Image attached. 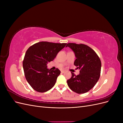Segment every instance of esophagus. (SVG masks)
<instances>
[{
  "label": "esophagus",
  "instance_id": "34e87169",
  "mask_svg": "<svg viewBox=\"0 0 123 123\" xmlns=\"http://www.w3.org/2000/svg\"><path fill=\"white\" fill-rule=\"evenodd\" d=\"M61 72H62V73H65V71H64V70H62V71H61Z\"/></svg>",
  "mask_w": 123,
  "mask_h": 123
}]
</instances>
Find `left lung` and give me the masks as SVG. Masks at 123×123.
I'll list each match as a JSON object with an SVG mask.
<instances>
[{
    "label": "left lung",
    "instance_id": "obj_1",
    "mask_svg": "<svg viewBox=\"0 0 123 123\" xmlns=\"http://www.w3.org/2000/svg\"><path fill=\"white\" fill-rule=\"evenodd\" d=\"M66 47L74 51L76 58L74 65L80 70L77 75L71 72V77L67 80L68 85L77 93H85L91 90L98 80L101 61L95 52L86 44L68 43Z\"/></svg>",
    "mask_w": 123,
    "mask_h": 123
}]
</instances>
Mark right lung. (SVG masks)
Returning a JSON list of instances; mask_svg holds the SVG:
<instances>
[{
	"label": "right lung",
	"instance_id": "1",
	"mask_svg": "<svg viewBox=\"0 0 123 123\" xmlns=\"http://www.w3.org/2000/svg\"><path fill=\"white\" fill-rule=\"evenodd\" d=\"M66 43L41 42L29 48L23 62L25 79L35 91L44 92L52 88L61 71L56 68H47V64L52 61Z\"/></svg>",
	"mask_w": 123,
	"mask_h": 123
}]
</instances>
